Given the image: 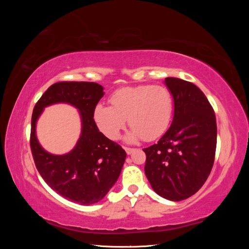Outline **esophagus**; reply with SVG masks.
Masks as SVG:
<instances>
[{
	"instance_id": "obj_1",
	"label": "esophagus",
	"mask_w": 249,
	"mask_h": 249,
	"mask_svg": "<svg viewBox=\"0 0 249 249\" xmlns=\"http://www.w3.org/2000/svg\"><path fill=\"white\" fill-rule=\"evenodd\" d=\"M124 150H125V153H126L127 155H131L135 149H134V148H131V147H124Z\"/></svg>"
}]
</instances>
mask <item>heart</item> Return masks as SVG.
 I'll use <instances>...</instances> for the list:
<instances>
[{
  "instance_id": "obj_1",
  "label": "heart",
  "mask_w": 249,
  "mask_h": 249,
  "mask_svg": "<svg viewBox=\"0 0 249 249\" xmlns=\"http://www.w3.org/2000/svg\"><path fill=\"white\" fill-rule=\"evenodd\" d=\"M110 102L112 106L97 104L93 112L96 125L110 139L118 137L127 119L132 125L126 135L130 142L156 139L170 124L173 101L170 91L164 86L120 88L111 95Z\"/></svg>"
}]
</instances>
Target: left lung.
<instances>
[{"label": "left lung", "instance_id": "obj_1", "mask_svg": "<svg viewBox=\"0 0 249 249\" xmlns=\"http://www.w3.org/2000/svg\"><path fill=\"white\" fill-rule=\"evenodd\" d=\"M164 84L173 97V119L157 144L143 149L144 171L158 195L179 201L196 193L212 170L216 117L206 95L193 83L169 77Z\"/></svg>", "mask_w": 249, "mask_h": 249}]
</instances>
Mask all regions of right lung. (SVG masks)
Here are the masks:
<instances>
[{"mask_svg":"<svg viewBox=\"0 0 249 249\" xmlns=\"http://www.w3.org/2000/svg\"><path fill=\"white\" fill-rule=\"evenodd\" d=\"M104 94V87L97 83L59 82L42 94L32 114L30 144L37 170L53 190L84 206L106 196L126 158L122 146L101 133L93 119L94 108ZM60 102L78 109L82 127L77 144L70 153L54 155L40 145L36 124L44 107Z\"/></svg>","mask_w":249,"mask_h":249,"instance_id":"add662e5","label":"right lung"}]
</instances>
